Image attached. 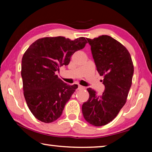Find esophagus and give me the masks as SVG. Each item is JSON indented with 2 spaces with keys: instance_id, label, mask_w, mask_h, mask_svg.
<instances>
[{
  "instance_id": "34e87169",
  "label": "esophagus",
  "mask_w": 152,
  "mask_h": 152,
  "mask_svg": "<svg viewBox=\"0 0 152 152\" xmlns=\"http://www.w3.org/2000/svg\"><path fill=\"white\" fill-rule=\"evenodd\" d=\"M78 89L79 90H84V89H85V87L82 86L81 85H78Z\"/></svg>"
}]
</instances>
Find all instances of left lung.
<instances>
[{
	"label": "left lung",
	"mask_w": 152,
	"mask_h": 152,
	"mask_svg": "<svg viewBox=\"0 0 152 152\" xmlns=\"http://www.w3.org/2000/svg\"><path fill=\"white\" fill-rule=\"evenodd\" d=\"M86 39L98 72L104 77L105 88L100 96L87 88L89 99L82 104V111L87 122L100 127L112 121L125 105L134 68L129 52L116 39L109 35Z\"/></svg>",
	"instance_id": "obj_1"
}]
</instances>
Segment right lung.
<instances>
[{
	"mask_svg": "<svg viewBox=\"0 0 152 152\" xmlns=\"http://www.w3.org/2000/svg\"><path fill=\"white\" fill-rule=\"evenodd\" d=\"M86 43L83 37L73 41L61 36L43 37L33 42L25 52L21 64L23 94L36 119L48 123L62 114L78 85L64 83L56 72L68 65L72 55Z\"/></svg>",
	"mask_w": 152,
	"mask_h": 152,
	"instance_id": "obj_1",
	"label": "right lung"
}]
</instances>
